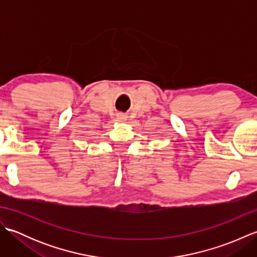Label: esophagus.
Wrapping results in <instances>:
<instances>
[{
	"label": "esophagus",
	"instance_id": "esophagus-1",
	"mask_svg": "<svg viewBox=\"0 0 257 257\" xmlns=\"http://www.w3.org/2000/svg\"><path fill=\"white\" fill-rule=\"evenodd\" d=\"M117 119L120 120V121H124V120H127V116H125L124 113H118Z\"/></svg>",
	"mask_w": 257,
	"mask_h": 257
}]
</instances>
